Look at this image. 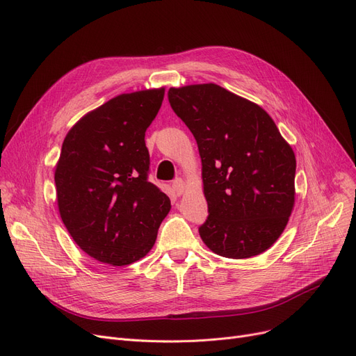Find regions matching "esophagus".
Wrapping results in <instances>:
<instances>
[{
    "mask_svg": "<svg viewBox=\"0 0 356 356\" xmlns=\"http://www.w3.org/2000/svg\"><path fill=\"white\" fill-rule=\"evenodd\" d=\"M173 189H175V192L180 196V195L184 192V189H186V184H184V181H183L181 179L175 180V181H173Z\"/></svg>",
    "mask_w": 356,
    "mask_h": 356,
    "instance_id": "34e87169",
    "label": "esophagus"
}]
</instances>
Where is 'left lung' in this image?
<instances>
[{
	"instance_id": "obj_1",
	"label": "left lung",
	"mask_w": 356,
	"mask_h": 356,
	"mask_svg": "<svg viewBox=\"0 0 356 356\" xmlns=\"http://www.w3.org/2000/svg\"><path fill=\"white\" fill-rule=\"evenodd\" d=\"M202 159L209 216L199 228L218 255L242 259L268 250L294 207L296 156L259 105L215 83L168 89Z\"/></svg>"
}]
</instances>
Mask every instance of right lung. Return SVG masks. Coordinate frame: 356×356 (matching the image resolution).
I'll list each match as a JSON object with an SVG mask.
<instances>
[{
	"label": "right lung",
	"mask_w": 356,
	"mask_h": 356,
	"mask_svg": "<svg viewBox=\"0 0 356 356\" xmlns=\"http://www.w3.org/2000/svg\"><path fill=\"white\" fill-rule=\"evenodd\" d=\"M164 88L122 93L93 109L65 137L54 170L60 218L89 257L122 267L153 248L170 199L149 183L145 131Z\"/></svg>",
	"instance_id": "obj_1"
}]
</instances>
